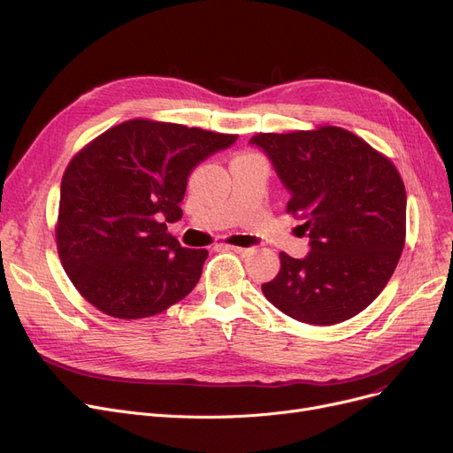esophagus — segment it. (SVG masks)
I'll list each match as a JSON object with an SVG mask.
<instances>
[{"instance_id":"34e87169","label":"esophagus","mask_w":453,"mask_h":453,"mask_svg":"<svg viewBox=\"0 0 453 453\" xmlns=\"http://www.w3.org/2000/svg\"><path fill=\"white\" fill-rule=\"evenodd\" d=\"M224 248H227V250H231L234 253H241V255H246V253L251 251L250 248H241V246H224Z\"/></svg>"}]
</instances>
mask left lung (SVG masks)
Returning <instances> with one entry per match:
<instances>
[{
    "label": "left lung",
    "mask_w": 453,
    "mask_h": 453,
    "mask_svg": "<svg viewBox=\"0 0 453 453\" xmlns=\"http://www.w3.org/2000/svg\"><path fill=\"white\" fill-rule=\"evenodd\" d=\"M290 193L287 211L303 224L311 251L280 253V270L263 294L282 314L334 325L362 311L391 279L406 241V188L395 165L338 127L257 134Z\"/></svg>",
    "instance_id": "obj_1"
}]
</instances>
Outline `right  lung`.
I'll return each mask as SVG.
<instances>
[{"label":"right lung","instance_id":"right-lung-1","mask_svg":"<svg viewBox=\"0 0 453 453\" xmlns=\"http://www.w3.org/2000/svg\"><path fill=\"white\" fill-rule=\"evenodd\" d=\"M236 135L132 119L93 139L60 185L57 246L86 301L119 319L156 316L196 287L205 250L181 248L165 222L195 166Z\"/></svg>","mask_w":453,"mask_h":453}]
</instances>
